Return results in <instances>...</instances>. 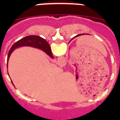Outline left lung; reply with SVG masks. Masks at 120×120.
<instances>
[{"instance_id": "obj_1", "label": "left lung", "mask_w": 120, "mask_h": 120, "mask_svg": "<svg viewBox=\"0 0 120 120\" xmlns=\"http://www.w3.org/2000/svg\"><path fill=\"white\" fill-rule=\"evenodd\" d=\"M84 35V34H79V35H76V36H75V37H74V38H73L71 39V40H73V39H74V38H76V37H79V36H80V35Z\"/></svg>"}]
</instances>
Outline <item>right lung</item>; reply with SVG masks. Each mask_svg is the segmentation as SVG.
I'll return each mask as SVG.
<instances>
[{"label":"right lung","mask_w":120,"mask_h":120,"mask_svg":"<svg viewBox=\"0 0 120 120\" xmlns=\"http://www.w3.org/2000/svg\"><path fill=\"white\" fill-rule=\"evenodd\" d=\"M23 46H30V47H35V48H38L39 49L42 50L43 52H44L52 58H53L52 52H51L50 46L44 38L40 37V36L29 35L17 41L16 43H15L12 45L11 48L10 49L8 55V58H7V68H8V60L11 56V54L12 53V52L15 49L23 47ZM11 82L13 84L12 80H11Z\"/></svg>","instance_id":"add662e5"}]
</instances>
